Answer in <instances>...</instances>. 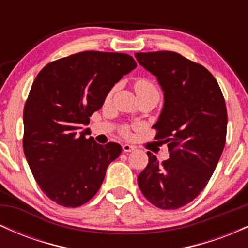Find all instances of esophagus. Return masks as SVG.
<instances>
[{
	"instance_id": "1",
	"label": "esophagus",
	"mask_w": 248,
	"mask_h": 248,
	"mask_svg": "<svg viewBox=\"0 0 248 248\" xmlns=\"http://www.w3.org/2000/svg\"><path fill=\"white\" fill-rule=\"evenodd\" d=\"M122 149H124V153H130V152H133V150H135V146H132V144L126 143L122 146Z\"/></svg>"
}]
</instances>
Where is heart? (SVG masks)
I'll use <instances>...</instances> for the list:
<instances>
[{
  "label": "heart",
  "mask_w": 248,
  "mask_h": 248,
  "mask_svg": "<svg viewBox=\"0 0 248 248\" xmlns=\"http://www.w3.org/2000/svg\"><path fill=\"white\" fill-rule=\"evenodd\" d=\"M134 90H135V93H136V95H138V99L142 98V96H147V95L160 96V91H158V88L156 87V85L154 84L152 80H149V79H146V78H140L134 82ZM113 92H114V90H112L109 93H108V99L112 96ZM121 134L124 136H129L130 135V126L122 127Z\"/></svg>",
  "instance_id": "1"
}]
</instances>
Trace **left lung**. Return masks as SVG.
Wrapping results in <instances>:
<instances>
[{"mask_svg": "<svg viewBox=\"0 0 248 248\" xmlns=\"http://www.w3.org/2000/svg\"><path fill=\"white\" fill-rule=\"evenodd\" d=\"M136 59L157 77L164 106L154 128L168 143L169 158L148 152L138 177L153 205L176 210L192 202L209 183L226 142L227 110L217 80L203 65L172 51L138 52Z\"/></svg>", "mask_w": 248, "mask_h": 248, "instance_id": "8db88e82", "label": "left lung"}]
</instances>
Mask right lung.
Instances as JSON below:
<instances>
[{
  "label": "right lung",
  "mask_w": 248,
  "mask_h": 248,
  "mask_svg": "<svg viewBox=\"0 0 248 248\" xmlns=\"http://www.w3.org/2000/svg\"><path fill=\"white\" fill-rule=\"evenodd\" d=\"M135 67L127 53L84 51L49 62L37 75L24 106L23 149L41 190L58 205L87 203L121 154L119 143L100 146L79 129Z\"/></svg>",
  "instance_id": "add662e5"
}]
</instances>
